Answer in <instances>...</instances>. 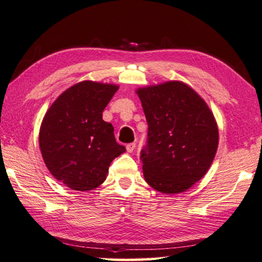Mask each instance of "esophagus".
I'll return each mask as SVG.
<instances>
[{"instance_id":"esophagus-1","label":"esophagus","mask_w":262,"mask_h":262,"mask_svg":"<svg viewBox=\"0 0 262 262\" xmlns=\"http://www.w3.org/2000/svg\"><path fill=\"white\" fill-rule=\"evenodd\" d=\"M135 147H136V143H135V142H132V143H128V144H127L126 149H127L128 152H132V151L135 149Z\"/></svg>"}]
</instances>
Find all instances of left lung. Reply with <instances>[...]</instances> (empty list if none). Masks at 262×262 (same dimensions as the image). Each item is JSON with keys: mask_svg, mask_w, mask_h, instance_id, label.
<instances>
[{"mask_svg": "<svg viewBox=\"0 0 262 262\" xmlns=\"http://www.w3.org/2000/svg\"><path fill=\"white\" fill-rule=\"evenodd\" d=\"M148 122L141 150L143 176L160 192L191 188L209 170L218 147V128L205 101L181 81L138 91Z\"/></svg>", "mask_w": 262, "mask_h": 262, "instance_id": "left-lung-1", "label": "left lung"}]
</instances>
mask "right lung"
<instances>
[{
	"instance_id": "add662e5",
	"label": "right lung",
	"mask_w": 262,
	"mask_h": 262,
	"mask_svg": "<svg viewBox=\"0 0 262 262\" xmlns=\"http://www.w3.org/2000/svg\"><path fill=\"white\" fill-rule=\"evenodd\" d=\"M118 86L81 81L66 90L45 114L39 147L49 171L70 189L92 190L106 180L115 157L126 151L116 142L102 112Z\"/></svg>"
}]
</instances>
